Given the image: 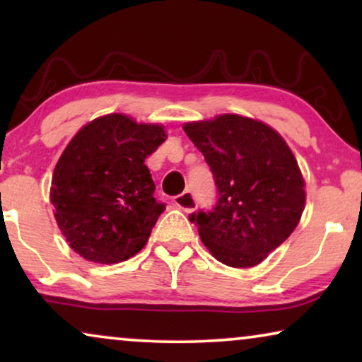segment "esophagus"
I'll return each instance as SVG.
<instances>
[{"mask_svg": "<svg viewBox=\"0 0 362 362\" xmlns=\"http://www.w3.org/2000/svg\"><path fill=\"white\" fill-rule=\"evenodd\" d=\"M173 202H175V204L180 207V209L185 211V212H192V211L196 209V206H197L196 197H194V194H192L191 191H185V192H182V194L176 196L175 199H173Z\"/></svg>", "mask_w": 362, "mask_h": 362, "instance_id": "esophagus-1", "label": "esophagus"}]
</instances>
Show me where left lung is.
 <instances>
[{
    "label": "left lung",
    "instance_id": "1",
    "mask_svg": "<svg viewBox=\"0 0 362 362\" xmlns=\"http://www.w3.org/2000/svg\"><path fill=\"white\" fill-rule=\"evenodd\" d=\"M182 128L204 155L219 196L212 211L189 216L201 240L222 264L259 265L288 239L305 209L293 153L274 128L232 113Z\"/></svg>",
    "mask_w": 362,
    "mask_h": 362
}]
</instances>
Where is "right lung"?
Segmentation results:
<instances>
[{
	"label": "right lung",
	"mask_w": 362,
	"mask_h": 362,
	"mask_svg": "<svg viewBox=\"0 0 362 362\" xmlns=\"http://www.w3.org/2000/svg\"><path fill=\"white\" fill-rule=\"evenodd\" d=\"M166 140L161 125L112 113L77 132L52 175L57 226L74 252L95 264H118L148 242L165 204L145 160Z\"/></svg>",
	"instance_id": "obj_1"
}]
</instances>
